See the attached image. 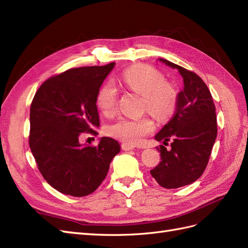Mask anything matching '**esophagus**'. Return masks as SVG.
Here are the masks:
<instances>
[{
    "instance_id": "obj_1",
    "label": "esophagus",
    "mask_w": 248,
    "mask_h": 248,
    "mask_svg": "<svg viewBox=\"0 0 248 248\" xmlns=\"http://www.w3.org/2000/svg\"><path fill=\"white\" fill-rule=\"evenodd\" d=\"M134 145H131V144H126V143H123L122 144V149L124 151H130V150H134Z\"/></svg>"
}]
</instances>
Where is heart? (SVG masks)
Segmentation results:
<instances>
[{
	"label": "heart",
	"mask_w": 248,
	"mask_h": 248,
	"mask_svg": "<svg viewBox=\"0 0 248 248\" xmlns=\"http://www.w3.org/2000/svg\"><path fill=\"white\" fill-rule=\"evenodd\" d=\"M117 82L131 91L142 95L143 109L158 120H167L173 115L178 105L177 89L169 84L164 75L148 65H135L125 69L117 78ZM118 92L110 81L99 88L96 105L105 116H113L117 110ZM155 129L153 120L149 117H122L107 128L110 135L126 144L140 143L143 138Z\"/></svg>",
	"instance_id": "1"
}]
</instances>
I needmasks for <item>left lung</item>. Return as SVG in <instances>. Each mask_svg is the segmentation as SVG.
I'll return each mask as SVG.
<instances>
[{
    "instance_id": "8db88e82",
    "label": "left lung",
    "mask_w": 248,
    "mask_h": 248,
    "mask_svg": "<svg viewBox=\"0 0 248 248\" xmlns=\"http://www.w3.org/2000/svg\"><path fill=\"white\" fill-rule=\"evenodd\" d=\"M166 65L178 69L185 87L179 93L178 105L172 119L155 136L160 144L161 161L151 170L158 185L177 188L190 185L204 172L217 137L218 125L212 94L199 75L164 59Z\"/></svg>"
}]
</instances>
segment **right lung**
Returning a JSON list of instances; mask_svg holds the SVG:
<instances>
[{
	"label": "right lung",
	"instance_id": "1",
	"mask_svg": "<svg viewBox=\"0 0 248 248\" xmlns=\"http://www.w3.org/2000/svg\"><path fill=\"white\" fill-rule=\"evenodd\" d=\"M115 66L69 69L43 82L30 107L29 147L37 169L50 186L73 197L93 193L104 181L114 156L115 139L97 145L80 144L79 137L96 135L99 126L96 95Z\"/></svg>",
	"mask_w": 248,
	"mask_h": 248
}]
</instances>
